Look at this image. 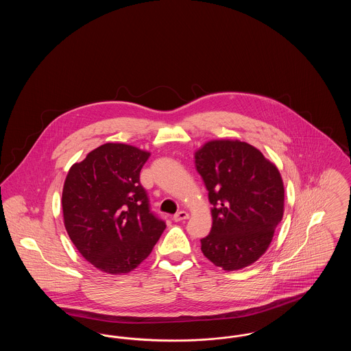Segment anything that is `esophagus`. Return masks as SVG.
<instances>
[{"mask_svg": "<svg viewBox=\"0 0 351 351\" xmlns=\"http://www.w3.org/2000/svg\"><path fill=\"white\" fill-rule=\"evenodd\" d=\"M189 218V215L185 212V210H180V212H178L172 219L175 221V222H180V221H184V219H188Z\"/></svg>", "mask_w": 351, "mask_h": 351, "instance_id": "esophagus-1", "label": "esophagus"}]
</instances>
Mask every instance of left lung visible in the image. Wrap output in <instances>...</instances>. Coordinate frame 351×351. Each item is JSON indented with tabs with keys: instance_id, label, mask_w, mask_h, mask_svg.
I'll return each mask as SVG.
<instances>
[{
	"instance_id": "1",
	"label": "left lung",
	"mask_w": 351,
	"mask_h": 351,
	"mask_svg": "<svg viewBox=\"0 0 351 351\" xmlns=\"http://www.w3.org/2000/svg\"><path fill=\"white\" fill-rule=\"evenodd\" d=\"M195 166L212 204V230L202 254L217 267L235 271L266 251L284 213V184L278 167L238 139H213L195 152Z\"/></svg>"
}]
</instances>
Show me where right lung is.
<instances>
[{"mask_svg": "<svg viewBox=\"0 0 351 351\" xmlns=\"http://www.w3.org/2000/svg\"><path fill=\"white\" fill-rule=\"evenodd\" d=\"M150 155L132 145L105 143L68 171L62 195L66 230L84 259L102 272L133 271L166 229L139 183Z\"/></svg>", "mask_w": 351, "mask_h": 351, "instance_id": "1", "label": "right lung"}]
</instances>
